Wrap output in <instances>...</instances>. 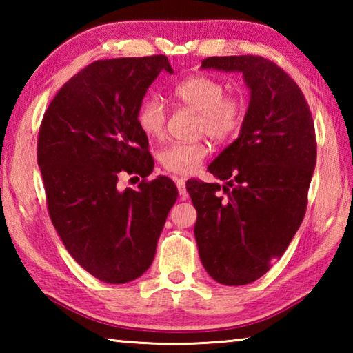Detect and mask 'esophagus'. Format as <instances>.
Returning <instances> with one entry per match:
<instances>
[{
	"mask_svg": "<svg viewBox=\"0 0 353 353\" xmlns=\"http://www.w3.org/2000/svg\"><path fill=\"white\" fill-rule=\"evenodd\" d=\"M176 185H177V190H179V194H181V198L187 199L188 191H187V185H185L183 179H176Z\"/></svg>",
	"mask_w": 353,
	"mask_h": 353,
	"instance_id": "obj_1",
	"label": "esophagus"
}]
</instances>
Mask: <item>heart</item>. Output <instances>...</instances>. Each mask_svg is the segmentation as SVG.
<instances>
[{"mask_svg":"<svg viewBox=\"0 0 353 353\" xmlns=\"http://www.w3.org/2000/svg\"><path fill=\"white\" fill-rule=\"evenodd\" d=\"M227 88L216 77L196 74L179 82L174 98L179 103L199 113L198 132L216 143L230 140L241 129L246 117V103L241 97L225 94ZM139 124L151 139H160L165 132L166 107L159 97L143 99L139 109ZM208 154L205 143H172L160 152V163L174 174L188 176L199 168Z\"/></svg>","mask_w":353,"mask_h":353,"instance_id":"1","label":"heart"}]
</instances>
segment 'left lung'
Here are the masks:
<instances>
[{
    "instance_id": "left-lung-1",
    "label": "left lung",
    "mask_w": 353,
    "mask_h": 353,
    "mask_svg": "<svg viewBox=\"0 0 353 353\" xmlns=\"http://www.w3.org/2000/svg\"><path fill=\"white\" fill-rule=\"evenodd\" d=\"M201 68L241 73L250 92L240 135L207 168L225 185L187 182L208 276L248 285L283 255L305 216L314 123L297 83L265 57H207Z\"/></svg>"
}]
</instances>
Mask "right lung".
Segmentation results:
<instances>
[{
  "label": "right lung",
  "mask_w": 353,
  "mask_h": 353,
  "mask_svg": "<svg viewBox=\"0 0 353 353\" xmlns=\"http://www.w3.org/2000/svg\"><path fill=\"white\" fill-rule=\"evenodd\" d=\"M166 56L97 61L65 83L45 112L37 162L48 212L65 249L93 277L128 283L154 260L177 199L170 177L119 191L123 172L148 177L154 160L139 109Z\"/></svg>",
  "instance_id": "add662e5"
}]
</instances>
